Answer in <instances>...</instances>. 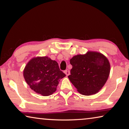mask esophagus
<instances>
[{
	"label": "esophagus",
	"instance_id": "34e87169",
	"mask_svg": "<svg viewBox=\"0 0 129 129\" xmlns=\"http://www.w3.org/2000/svg\"><path fill=\"white\" fill-rule=\"evenodd\" d=\"M64 73L66 74V75L67 76H68L69 75H70V70H66L64 71Z\"/></svg>",
	"mask_w": 129,
	"mask_h": 129
}]
</instances>
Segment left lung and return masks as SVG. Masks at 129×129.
I'll return each instance as SVG.
<instances>
[{
  "mask_svg": "<svg viewBox=\"0 0 129 129\" xmlns=\"http://www.w3.org/2000/svg\"><path fill=\"white\" fill-rule=\"evenodd\" d=\"M72 68L68 78L83 95L96 93L104 86L110 74V63L107 58L98 52L88 51L70 59Z\"/></svg>",
  "mask_w": 129,
  "mask_h": 129,
  "instance_id": "8db88e82",
  "label": "left lung"
}]
</instances>
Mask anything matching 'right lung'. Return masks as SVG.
I'll use <instances>...</instances> for the list:
<instances>
[{
    "mask_svg": "<svg viewBox=\"0 0 129 129\" xmlns=\"http://www.w3.org/2000/svg\"><path fill=\"white\" fill-rule=\"evenodd\" d=\"M23 76L32 90L46 96L55 92L59 81L66 75L59 70L57 61L48 57H37L27 64Z\"/></svg>",
    "mask_w": 129,
    "mask_h": 129,
    "instance_id": "right-lung-1",
    "label": "right lung"
}]
</instances>
